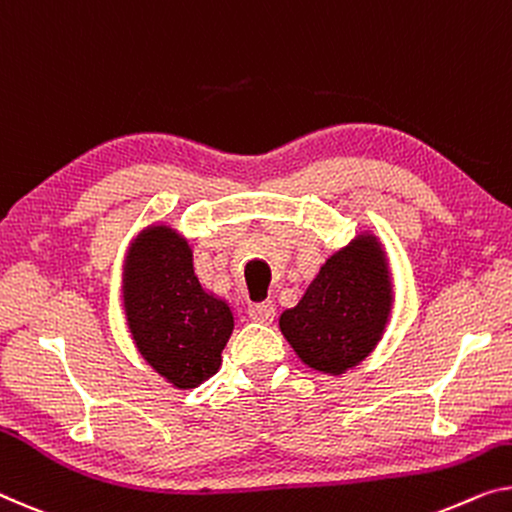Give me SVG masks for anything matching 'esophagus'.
Listing matches in <instances>:
<instances>
[{"label":"esophagus","mask_w":512,"mask_h":512,"mask_svg":"<svg viewBox=\"0 0 512 512\" xmlns=\"http://www.w3.org/2000/svg\"><path fill=\"white\" fill-rule=\"evenodd\" d=\"M248 317L253 319V322H259V324H271L273 317H276V308H273V303L269 299L250 303Z\"/></svg>","instance_id":"esophagus-1"}]
</instances>
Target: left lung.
Listing matches in <instances>:
<instances>
[{"label": "left lung", "mask_w": 512, "mask_h": 512, "mask_svg": "<svg viewBox=\"0 0 512 512\" xmlns=\"http://www.w3.org/2000/svg\"><path fill=\"white\" fill-rule=\"evenodd\" d=\"M391 278L379 241L361 234L326 259L280 331L310 368L342 375L368 356L391 315Z\"/></svg>", "instance_id": "obj_1"}]
</instances>
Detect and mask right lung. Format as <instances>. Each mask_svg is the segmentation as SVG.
I'll return each instance as SVG.
<instances>
[{
  "mask_svg": "<svg viewBox=\"0 0 512 512\" xmlns=\"http://www.w3.org/2000/svg\"><path fill=\"white\" fill-rule=\"evenodd\" d=\"M128 329L140 354L177 388H195L220 368L234 317L207 294L193 269L188 241L165 225L131 243L124 271Z\"/></svg>",
  "mask_w": 512,
  "mask_h": 512,
  "instance_id": "obj_1",
  "label": "right lung"
}]
</instances>
